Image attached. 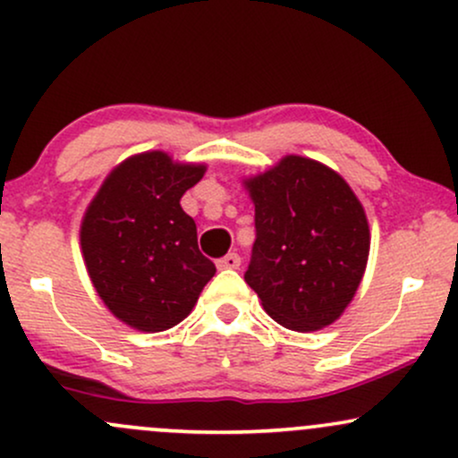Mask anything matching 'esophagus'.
Returning a JSON list of instances; mask_svg holds the SVG:
<instances>
[{
    "instance_id": "esophagus-1",
    "label": "esophagus",
    "mask_w": 458,
    "mask_h": 458,
    "mask_svg": "<svg viewBox=\"0 0 458 458\" xmlns=\"http://www.w3.org/2000/svg\"><path fill=\"white\" fill-rule=\"evenodd\" d=\"M239 265H241V256L234 254V252L225 254L224 259L217 260L219 269H239Z\"/></svg>"
}]
</instances>
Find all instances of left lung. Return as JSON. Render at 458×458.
Masks as SVG:
<instances>
[{"label":"left lung","instance_id":"obj_1","mask_svg":"<svg viewBox=\"0 0 458 458\" xmlns=\"http://www.w3.org/2000/svg\"><path fill=\"white\" fill-rule=\"evenodd\" d=\"M256 241L245 283L280 326L326 328L352 302L369 256V225L354 191L318 160L284 156L245 180Z\"/></svg>","mask_w":458,"mask_h":458}]
</instances>
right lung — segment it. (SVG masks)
I'll use <instances>...</instances> for the list:
<instances>
[{
  "instance_id": "1",
  "label": "right lung",
  "mask_w": 458,
  "mask_h": 458,
  "mask_svg": "<svg viewBox=\"0 0 458 458\" xmlns=\"http://www.w3.org/2000/svg\"><path fill=\"white\" fill-rule=\"evenodd\" d=\"M206 165L174 163L165 152L130 156L108 174L80 225L95 291L110 313L143 333L174 328L193 310L213 260L180 206Z\"/></svg>"
}]
</instances>
